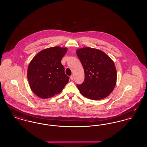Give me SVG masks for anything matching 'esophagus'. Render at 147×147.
Wrapping results in <instances>:
<instances>
[{
    "mask_svg": "<svg viewBox=\"0 0 147 147\" xmlns=\"http://www.w3.org/2000/svg\"><path fill=\"white\" fill-rule=\"evenodd\" d=\"M70 78L71 80H73V79H74V76L73 75H71V76H70Z\"/></svg>",
    "mask_w": 147,
    "mask_h": 147,
    "instance_id": "obj_1",
    "label": "esophagus"
}]
</instances>
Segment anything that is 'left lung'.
Masks as SVG:
<instances>
[{"instance_id": "left-lung-1", "label": "left lung", "mask_w": 147, "mask_h": 147, "mask_svg": "<svg viewBox=\"0 0 147 147\" xmlns=\"http://www.w3.org/2000/svg\"><path fill=\"white\" fill-rule=\"evenodd\" d=\"M77 55L84 68L85 79L77 84L80 93L91 100L109 96L116 83L117 72L112 59L100 50L90 47L78 49Z\"/></svg>"}]
</instances>
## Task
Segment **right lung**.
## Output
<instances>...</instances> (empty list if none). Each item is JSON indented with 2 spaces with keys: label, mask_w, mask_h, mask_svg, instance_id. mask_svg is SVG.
I'll return each instance as SVG.
<instances>
[{
  "label": "right lung",
  "mask_w": 147,
  "mask_h": 147,
  "mask_svg": "<svg viewBox=\"0 0 147 147\" xmlns=\"http://www.w3.org/2000/svg\"><path fill=\"white\" fill-rule=\"evenodd\" d=\"M67 48L53 47L43 49L28 65V78L31 89L40 98H47L59 94L69 79L61 59Z\"/></svg>",
  "instance_id": "1"
}]
</instances>
